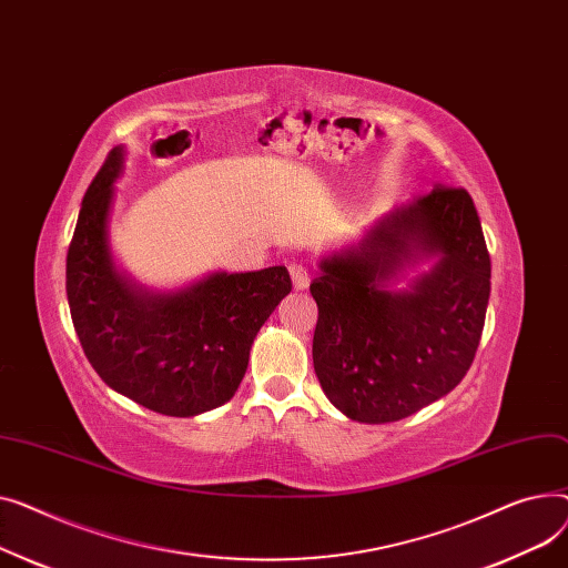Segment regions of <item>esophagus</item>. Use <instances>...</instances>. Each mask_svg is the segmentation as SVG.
I'll return each mask as SVG.
<instances>
[{
	"label": "esophagus",
	"instance_id": "34e87169",
	"mask_svg": "<svg viewBox=\"0 0 568 568\" xmlns=\"http://www.w3.org/2000/svg\"><path fill=\"white\" fill-rule=\"evenodd\" d=\"M288 273H291V280H293V288L295 291H305L312 282V273L305 263H291L288 265Z\"/></svg>",
	"mask_w": 568,
	"mask_h": 568
}]
</instances>
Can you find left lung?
Here are the masks:
<instances>
[{
	"instance_id": "8db88e82",
	"label": "left lung",
	"mask_w": 568,
	"mask_h": 568,
	"mask_svg": "<svg viewBox=\"0 0 568 568\" xmlns=\"http://www.w3.org/2000/svg\"><path fill=\"white\" fill-rule=\"evenodd\" d=\"M419 257L437 261L408 292H389L386 284ZM318 268L310 286L318 305L314 372L346 417L398 422L468 374L486 321L490 256L463 187L436 185L394 209Z\"/></svg>"
}]
</instances>
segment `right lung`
Returning <instances> with one entry per match:
<instances>
[{"label":"right lung","mask_w":568,"mask_h":568,"mask_svg":"<svg viewBox=\"0 0 568 568\" xmlns=\"http://www.w3.org/2000/svg\"><path fill=\"white\" fill-rule=\"evenodd\" d=\"M123 149L91 181L65 256V295L95 374L140 406L194 417L236 394L256 332L291 291L284 265L213 273L174 293H153L116 271L108 217Z\"/></svg>","instance_id":"add662e5"}]
</instances>
